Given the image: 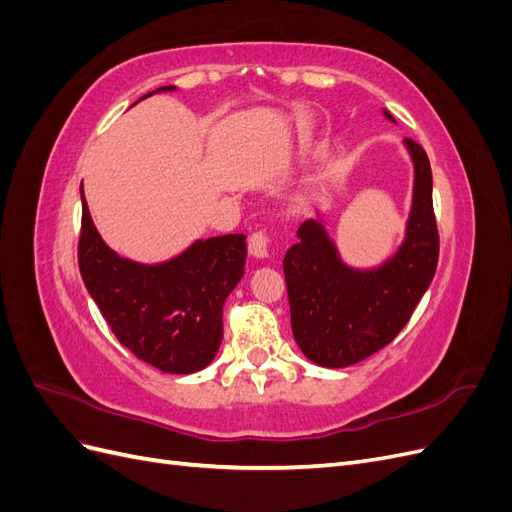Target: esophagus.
Instances as JSON below:
<instances>
[{
  "label": "esophagus",
  "instance_id": "1",
  "mask_svg": "<svg viewBox=\"0 0 512 512\" xmlns=\"http://www.w3.org/2000/svg\"><path fill=\"white\" fill-rule=\"evenodd\" d=\"M269 243H271V235L267 228H258L250 235V252L256 258H265L269 254Z\"/></svg>",
  "mask_w": 512,
  "mask_h": 512
}]
</instances>
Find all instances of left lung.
<instances>
[{
	"label": "left lung",
	"mask_w": 512,
	"mask_h": 512,
	"mask_svg": "<svg viewBox=\"0 0 512 512\" xmlns=\"http://www.w3.org/2000/svg\"><path fill=\"white\" fill-rule=\"evenodd\" d=\"M406 147L414 160V203L406 241L386 265L348 269L316 220L301 224L299 243L284 256L292 335L316 365L348 367L393 342L436 273L440 235L431 166L416 141L406 138Z\"/></svg>",
	"instance_id": "obj_1"
}]
</instances>
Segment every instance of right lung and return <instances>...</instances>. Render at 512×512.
Instances as JSON below:
<instances>
[{
	"mask_svg": "<svg viewBox=\"0 0 512 512\" xmlns=\"http://www.w3.org/2000/svg\"><path fill=\"white\" fill-rule=\"evenodd\" d=\"M173 89L160 87L158 91ZM79 269L119 342L168 374L207 367L222 344V307L243 275L245 235L196 241L164 265H136L108 250L83 196Z\"/></svg>",
	"mask_w": 512,
	"mask_h": 512,
	"instance_id": "obj_1",
	"label": "right lung"
}]
</instances>
